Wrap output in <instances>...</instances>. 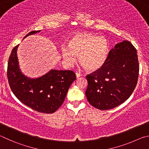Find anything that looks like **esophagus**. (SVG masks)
<instances>
[{
  "instance_id": "34e87169",
  "label": "esophagus",
  "mask_w": 149,
  "mask_h": 149,
  "mask_svg": "<svg viewBox=\"0 0 149 149\" xmlns=\"http://www.w3.org/2000/svg\"><path fill=\"white\" fill-rule=\"evenodd\" d=\"M81 77H82V74H81V73H80V72H77V73H76V77H77V79H79V78Z\"/></svg>"
}]
</instances>
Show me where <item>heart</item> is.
Wrapping results in <instances>:
<instances>
[{
  "instance_id": "heart-1",
  "label": "heart",
  "mask_w": 149,
  "mask_h": 149,
  "mask_svg": "<svg viewBox=\"0 0 149 149\" xmlns=\"http://www.w3.org/2000/svg\"><path fill=\"white\" fill-rule=\"evenodd\" d=\"M107 39L87 32L76 33L70 38L69 48L62 47L61 54L67 65L72 66L79 56V61L90 71L97 70L105 64L109 55Z\"/></svg>"
}]
</instances>
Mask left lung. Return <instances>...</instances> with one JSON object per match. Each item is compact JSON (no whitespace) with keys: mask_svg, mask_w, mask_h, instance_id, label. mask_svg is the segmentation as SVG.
<instances>
[{"mask_svg":"<svg viewBox=\"0 0 149 149\" xmlns=\"http://www.w3.org/2000/svg\"><path fill=\"white\" fill-rule=\"evenodd\" d=\"M139 65L137 49L129 41L116 44L100 69L88 74L87 100L100 110L113 109L128 99L136 86Z\"/></svg>","mask_w":149,"mask_h":149,"instance_id":"left-lung-1","label":"left lung"}]
</instances>
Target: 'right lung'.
Wrapping results in <instances>:
<instances>
[{"mask_svg": "<svg viewBox=\"0 0 149 149\" xmlns=\"http://www.w3.org/2000/svg\"><path fill=\"white\" fill-rule=\"evenodd\" d=\"M40 31H31L23 38ZM18 46L13 48L8 63V80L12 92L21 102L33 110L47 114L54 113L63 103L70 86L76 80V74L70 70L51 69L38 78L26 77L19 67Z\"/></svg>", "mask_w": 149, "mask_h": 149, "instance_id": "1", "label": "right lung"}]
</instances>
